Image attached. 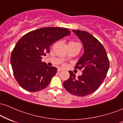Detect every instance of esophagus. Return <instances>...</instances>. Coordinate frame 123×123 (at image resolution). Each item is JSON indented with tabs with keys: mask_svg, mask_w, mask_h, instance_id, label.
Wrapping results in <instances>:
<instances>
[{
	"mask_svg": "<svg viewBox=\"0 0 123 123\" xmlns=\"http://www.w3.org/2000/svg\"><path fill=\"white\" fill-rule=\"evenodd\" d=\"M63 71V69L61 68H59L58 69H57V72H60V71Z\"/></svg>",
	"mask_w": 123,
	"mask_h": 123,
	"instance_id": "1",
	"label": "esophagus"
}]
</instances>
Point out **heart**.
Returning <instances> with one entry per match:
<instances>
[{"mask_svg": "<svg viewBox=\"0 0 123 123\" xmlns=\"http://www.w3.org/2000/svg\"><path fill=\"white\" fill-rule=\"evenodd\" d=\"M70 43H75V42H70Z\"/></svg>", "mask_w": 123, "mask_h": 123, "instance_id": "1", "label": "heart"}]
</instances>
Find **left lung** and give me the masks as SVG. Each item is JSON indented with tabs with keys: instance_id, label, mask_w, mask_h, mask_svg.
I'll use <instances>...</instances> for the list:
<instances>
[{
	"instance_id": "8db88e82",
	"label": "left lung",
	"mask_w": 123,
	"mask_h": 123,
	"mask_svg": "<svg viewBox=\"0 0 123 123\" xmlns=\"http://www.w3.org/2000/svg\"><path fill=\"white\" fill-rule=\"evenodd\" d=\"M72 31L84 46V54L75 67L82 70V75L76 78L74 72L69 71V78L63 85L69 93L83 97L96 91L101 86L107 76L110 62L104 46L96 37L86 31Z\"/></svg>"
}]
</instances>
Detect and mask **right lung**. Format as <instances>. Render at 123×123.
Here are the masks:
<instances>
[{"mask_svg":"<svg viewBox=\"0 0 123 123\" xmlns=\"http://www.w3.org/2000/svg\"><path fill=\"white\" fill-rule=\"evenodd\" d=\"M71 34L67 28L43 27L29 32L16 44L11 55L13 75L20 86L30 92L44 89L56 74L57 68L42 62L50 45Z\"/></svg>","mask_w":123,"mask_h":123,"instance_id":"add662e5","label":"right lung"}]
</instances>
